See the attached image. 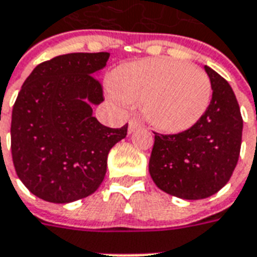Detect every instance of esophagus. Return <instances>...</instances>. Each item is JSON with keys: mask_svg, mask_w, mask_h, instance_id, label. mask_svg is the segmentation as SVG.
<instances>
[{"mask_svg": "<svg viewBox=\"0 0 257 257\" xmlns=\"http://www.w3.org/2000/svg\"><path fill=\"white\" fill-rule=\"evenodd\" d=\"M140 127H142V123L138 119H131L130 121H128V133H133L134 130H137V128H140Z\"/></svg>", "mask_w": 257, "mask_h": 257, "instance_id": "obj_1", "label": "esophagus"}]
</instances>
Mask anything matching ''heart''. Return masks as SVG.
<instances>
[{
    "label": "heart",
    "instance_id": "1",
    "mask_svg": "<svg viewBox=\"0 0 257 257\" xmlns=\"http://www.w3.org/2000/svg\"><path fill=\"white\" fill-rule=\"evenodd\" d=\"M112 86L128 102L145 101V116L164 133L190 128L207 110L212 86L203 69L174 59H149L123 65Z\"/></svg>",
    "mask_w": 257,
    "mask_h": 257
}]
</instances>
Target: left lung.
Here are the masks:
<instances>
[{
	"mask_svg": "<svg viewBox=\"0 0 257 257\" xmlns=\"http://www.w3.org/2000/svg\"><path fill=\"white\" fill-rule=\"evenodd\" d=\"M212 98L204 115L178 134L155 133L149 172L159 189L175 197L212 196L231 178L242 140V116L231 86L205 67Z\"/></svg>",
	"mask_w": 257,
	"mask_h": 257,
	"instance_id": "1",
	"label": "left lung"
}]
</instances>
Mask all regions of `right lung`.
I'll return each mask as SVG.
<instances>
[{
	"label": "right lung",
	"instance_id": "1",
	"mask_svg": "<svg viewBox=\"0 0 257 257\" xmlns=\"http://www.w3.org/2000/svg\"><path fill=\"white\" fill-rule=\"evenodd\" d=\"M109 53H68L38 64L24 80L12 110L11 151L15 170L45 201L72 203L100 188L110 148L127 127L110 128L90 104L104 101L94 75Z\"/></svg>",
	"mask_w": 257,
	"mask_h": 257
}]
</instances>
